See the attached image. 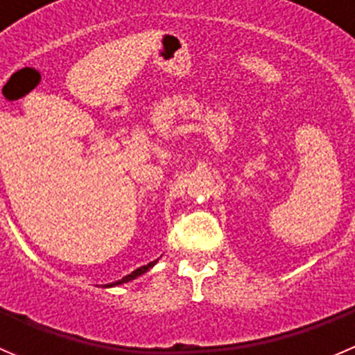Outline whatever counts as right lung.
I'll list each match as a JSON object with an SVG mask.
<instances>
[{"mask_svg":"<svg viewBox=\"0 0 355 355\" xmlns=\"http://www.w3.org/2000/svg\"><path fill=\"white\" fill-rule=\"evenodd\" d=\"M156 263H157V259H156V261H151V263H149V264H146V266H141V268H137V270H135V271H132L130 275H127V277H123V278H121V280H118V282H113V284H108V285H105V288L118 287V285H121V284H128V282L135 280V278H139V277H141V275L148 273V271L151 270V268L155 266Z\"/></svg>","mask_w":355,"mask_h":355,"instance_id":"obj_1","label":"right lung"}]
</instances>
